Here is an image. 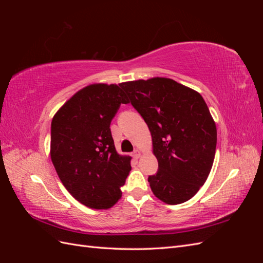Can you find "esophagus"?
Listing matches in <instances>:
<instances>
[{
  "label": "esophagus",
  "instance_id": "obj_1",
  "mask_svg": "<svg viewBox=\"0 0 263 263\" xmlns=\"http://www.w3.org/2000/svg\"><path fill=\"white\" fill-rule=\"evenodd\" d=\"M133 157H134L135 159H138V158L140 157V151H139L138 149L134 150V153H133Z\"/></svg>",
  "mask_w": 263,
  "mask_h": 263
}]
</instances>
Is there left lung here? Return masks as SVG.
<instances>
[{
  "label": "left lung",
  "mask_w": 263,
  "mask_h": 263,
  "mask_svg": "<svg viewBox=\"0 0 263 263\" xmlns=\"http://www.w3.org/2000/svg\"><path fill=\"white\" fill-rule=\"evenodd\" d=\"M153 137L158 171L148 177L154 194L176 205L192 198L211 172L217 132L200 93L172 79L121 83Z\"/></svg>",
  "instance_id": "8db88e82"
}]
</instances>
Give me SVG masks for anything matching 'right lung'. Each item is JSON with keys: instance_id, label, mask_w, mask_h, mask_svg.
Segmentation results:
<instances>
[{"instance_id": "obj_1", "label": "right lung", "mask_w": 263, "mask_h": 263, "mask_svg": "<svg viewBox=\"0 0 263 263\" xmlns=\"http://www.w3.org/2000/svg\"><path fill=\"white\" fill-rule=\"evenodd\" d=\"M119 86H85L51 122L50 156L58 177L77 201L95 210L121 198L132 169L130 157L116 153L109 128L121 104L129 103Z\"/></svg>"}]
</instances>
